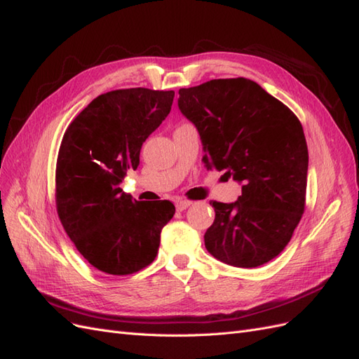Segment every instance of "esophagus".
Here are the masks:
<instances>
[{
  "mask_svg": "<svg viewBox=\"0 0 359 359\" xmlns=\"http://www.w3.org/2000/svg\"><path fill=\"white\" fill-rule=\"evenodd\" d=\"M191 205V202L190 201H177V203H175V206H177V210L178 211H184V210H187L189 206Z\"/></svg>",
  "mask_w": 359,
  "mask_h": 359,
  "instance_id": "1",
  "label": "esophagus"
}]
</instances>
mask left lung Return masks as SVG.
I'll list each match as a JSON object with an SVG mask.
<instances>
[{
    "instance_id": "obj_1",
    "label": "left lung",
    "mask_w": 359,
    "mask_h": 359,
    "mask_svg": "<svg viewBox=\"0 0 359 359\" xmlns=\"http://www.w3.org/2000/svg\"><path fill=\"white\" fill-rule=\"evenodd\" d=\"M196 127L206 169L241 184L232 203L212 202L205 247L220 262L256 268L283 252L306 203L309 151L293 112L245 79H214L178 91Z\"/></svg>"
}]
</instances>
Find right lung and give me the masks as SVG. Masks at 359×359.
<instances>
[{
  "label": "right lung",
  "instance_id": "add662e5",
  "mask_svg": "<svg viewBox=\"0 0 359 359\" xmlns=\"http://www.w3.org/2000/svg\"><path fill=\"white\" fill-rule=\"evenodd\" d=\"M173 91L102 94L64 133L57 161V210L79 253L102 273L127 276L156 259L169 201H136L119 184L139 166L147 137L163 123Z\"/></svg>",
  "mask_w": 359,
  "mask_h": 359
}]
</instances>
